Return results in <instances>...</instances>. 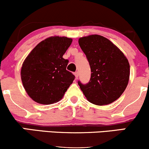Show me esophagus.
<instances>
[{
    "label": "esophagus",
    "mask_w": 149,
    "mask_h": 149,
    "mask_svg": "<svg viewBox=\"0 0 149 149\" xmlns=\"http://www.w3.org/2000/svg\"><path fill=\"white\" fill-rule=\"evenodd\" d=\"M74 75H75V76H76V78H78V75H79V74H78V71H76V72L74 73Z\"/></svg>",
    "instance_id": "1"
}]
</instances>
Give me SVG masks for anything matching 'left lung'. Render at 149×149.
<instances>
[{"instance_id": "obj_1", "label": "left lung", "mask_w": 149, "mask_h": 149, "mask_svg": "<svg viewBox=\"0 0 149 149\" xmlns=\"http://www.w3.org/2000/svg\"><path fill=\"white\" fill-rule=\"evenodd\" d=\"M91 69L87 84L78 82L89 102L107 105L119 98L125 91L130 78V64L124 54L109 39L90 35L78 40Z\"/></svg>"}]
</instances>
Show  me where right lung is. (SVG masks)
<instances>
[{
	"mask_svg": "<svg viewBox=\"0 0 149 149\" xmlns=\"http://www.w3.org/2000/svg\"><path fill=\"white\" fill-rule=\"evenodd\" d=\"M71 42L72 39L67 37L47 38L25 59L21 69L22 84L37 103L59 102L75 79L74 75L66 70L69 60L63 58Z\"/></svg>",
	"mask_w": 149,
	"mask_h": 149,
	"instance_id": "1",
	"label": "right lung"
}]
</instances>
